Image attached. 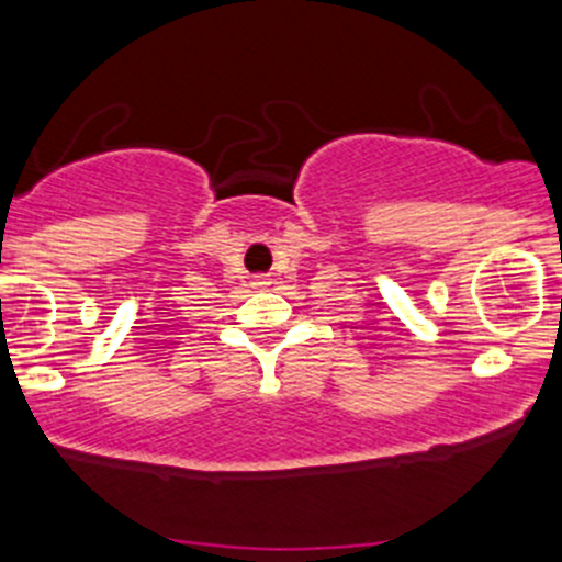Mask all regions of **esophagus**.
<instances>
[{"mask_svg": "<svg viewBox=\"0 0 562 562\" xmlns=\"http://www.w3.org/2000/svg\"><path fill=\"white\" fill-rule=\"evenodd\" d=\"M255 285L266 288V285H271V280H269V277H255Z\"/></svg>", "mask_w": 562, "mask_h": 562, "instance_id": "1", "label": "esophagus"}]
</instances>
